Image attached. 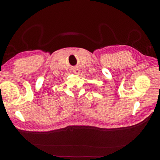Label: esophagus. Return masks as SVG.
<instances>
[{"instance_id": "esophagus-1", "label": "esophagus", "mask_w": 160, "mask_h": 160, "mask_svg": "<svg viewBox=\"0 0 160 160\" xmlns=\"http://www.w3.org/2000/svg\"><path fill=\"white\" fill-rule=\"evenodd\" d=\"M73 71L75 73L77 74V73H79V69H78V68L75 67V68H73Z\"/></svg>"}]
</instances>
